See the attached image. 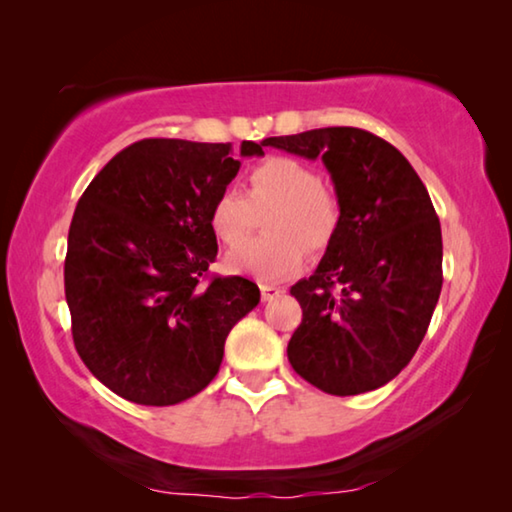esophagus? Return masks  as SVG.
<instances>
[{
	"instance_id": "1",
	"label": "esophagus",
	"mask_w": 512,
	"mask_h": 512,
	"mask_svg": "<svg viewBox=\"0 0 512 512\" xmlns=\"http://www.w3.org/2000/svg\"><path fill=\"white\" fill-rule=\"evenodd\" d=\"M259 292H262V301H273L282 294V289L273 287V285H262V287H259Z\"/></svg>"
}]
</instances>
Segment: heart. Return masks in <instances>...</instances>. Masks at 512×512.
<instances>
[{
    "mask_svg": "<svg viewBox=\"0 0 512 512\" xmlns=\"http://www.w3.org/2000/svg\"><path fill=\"white\" fill-rule=\"evenodd\" d=\"M272 209L265 229L269 240L236 247L225 257L227 271L262 282H280L303 266V248L322 253L340 223L335 197L322 186L315 167L292 156H269L248 172V193L220 190L209 209V227L218 241L235 246Z\"/></svg>",
    "mask_w": 512,
    "mask_h": 512,
    "instance_id": "b5f03b06",
    "label": "heart"
}]
</instances>
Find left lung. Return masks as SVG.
I'll return each instance as SVG.
<instances>
[{"label":"left lung","instance_id":"1","mask_svg":"<svg viewBox=\"0 0 512 512\" xmlns=\"http://www.w3.org/2000/svg\"><path fill=\"white\" fill-rule=\"evenodd\" d=\"M331 174L340 223L310 278L289 289L303 319L287 345L296 375L331 395L384 386L411 361L441 294V225L393 144L352 126L266 137Z\"/></svg>","mask_w":512,"mask_h":512}]
</instances>
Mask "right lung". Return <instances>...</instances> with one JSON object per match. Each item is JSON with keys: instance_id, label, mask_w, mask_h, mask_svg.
<instances>
[{"instance_id": "add662e5", "label": "right lung", "mask_w": 512, "mask_h": 512, "mask_svg": "<svg viewBox=\"0 0 512 512\" xmlns=\"http://www.w3.org/2000/svg\"><path fill=\"white\" fill-rule=\"evenodd\" d=\"M262 147L243 140L241 156H264ZM239 167L230 142L151 137L119 151L82 193L64 264L73 342L119 398H193L218 375L232 326L259 303L255 282L207 278L218 255L209 209Z\"/></svg>"}]
</instances>
